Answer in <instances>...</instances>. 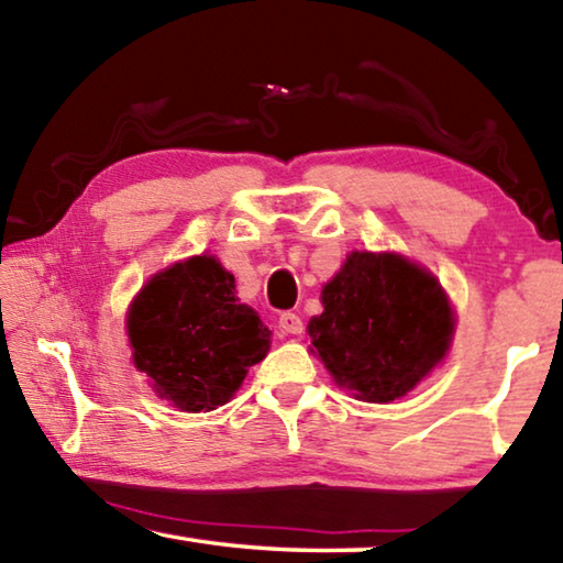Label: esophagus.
<instances>
[{
	"label": "esophagus",
	"mask_w": 563,
	"mask_h": 563,
	"mask_svg": "<svg viewBox=\"0 0 563 563\" xmlns=\"http://www.w3.org/2000/svg\"><path fill=\"white\" fill-rule=\"evenodd\" d=\"M278 325L283 332H288V335H300L302 332V320L298 312H283V316L278 318Z\"/></svg>",
	"instance_id": "esophagus-1"
}]
</instances>
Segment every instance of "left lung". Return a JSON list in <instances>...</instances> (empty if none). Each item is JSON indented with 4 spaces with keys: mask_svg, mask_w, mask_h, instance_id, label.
I'll return each mask as SVG.
<instances>
[{
    "mask_svg": "<svg viewBox=\"0 0 563 563\" xmlns=\"http://www.w3.org/2000/svg\"><path fill=\"white\" fill-rule=\"evenodd\" d=\"M308 332L335 383L365 402L405 397L450 350L454 320L430 273L395 253H352Z\"/></svg>",
    "mask_w": 563,
    "mask_h": 563,
    "instance_id": "8db88e82",
    "label": "left lung"
}]
</instances>
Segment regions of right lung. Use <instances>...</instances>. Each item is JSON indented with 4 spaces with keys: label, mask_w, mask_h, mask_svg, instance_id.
<instances>
[{
    "label": "right lung",
    "mask_w": 563,
    "mask_h": 563,
    "mask_svg": "<svg viewBox=\"0 0 563 563\" xmlns=\"http://www.w3.org/2000/svg\"><path fill=\"white\" fill-rule=\"evenodd\" d=\"M126 330L136 367L186 412L225 405L271 347V330L238 302L235 278L211 255L154 275L133 300Z\"/></svg>",
    "instance_id": "right-lung-1"
}]
</instances>
